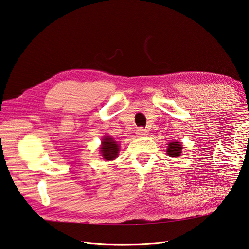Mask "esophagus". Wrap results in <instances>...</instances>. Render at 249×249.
I'll return each instance as SVG.
<instances>
[{
  "mask_svg": "<svg viewBox=\"0 0 249 249\" xmlns=\"http://www.w3.org/2000/svg\"><path fill=\"white\" fill-rule=\"evenodd\" d=\"M136 135H137L138 137H144V136L148 135V132H147L146 129H144V128H142V127H141V128H138V129H137Z\"/></svg>",
  "mask_w": 249,
  "mask_h": 249,
  "instance_id": "esophagus-1",
  "label": "esophagus"
}]
</instances>
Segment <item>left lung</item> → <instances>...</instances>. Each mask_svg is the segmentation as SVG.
<instances>
[{"label":"left lung","instance_id":"1","mask_svg":"<svg viewBox=\"0 0 249 249\" xmlns=\"http://www.w3.org/2000/svg\"><path fill=\"white\" fill-rule=\"evenodd\" d=\"M167 149L166 154L170 156V157H179L181 155L182 151V145L179 141H172L167 144Z\"/></svg>","mask_w":249,"mask_h":249}]
</instances>
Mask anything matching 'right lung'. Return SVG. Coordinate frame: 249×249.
<instances>
[{"label": "right lung", "mask_w": 249, "mask_h": 249, "mask_svg": "<svg viewBox=\"0 0 249 249\" xmlns=\"http://www.w3.org/2000/svg\"><path fill=\"white\" fill-rule=\"evenodd\" d=\"M100 151H101L103 159H105L107 161H111L118 157L120 146L117 143V141H114L113 138H111L110 136H105L102 140V145H101Z\"/></svg>", "instance_id": "obj_1"}]
</instances>
